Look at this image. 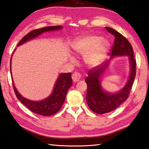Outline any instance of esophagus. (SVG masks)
<instances>
[{
	"label": "esophagus",
	"instance_id": "esophagus-1",
	"mask_svg": "<svg viewBox=\"0 0 149 149\" xmlns=\"http://www.w3.org/2000/svg\"><path fill=\"white\" fill-rule=\"evenodd\" d=\"M81 74L79 73H77V72L74 73V74H73L72 75L73 81H74V83H77V82L79 81L81 79Z\"/></svg>",
	"mask_w": 149,
	"mask_h": 149
}]
</instances>
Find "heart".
<instances>
[{"instance_id": "1", "label": "heart", "mask_w": 149, "mask_h": 149, "mask_svg": "<svg viewBox=\"0 0 149 149\" xmlns=\"http://www.w3.org/2000/svg\"><path fill=\"white\" fill-rule=\"evenodd\" d=\"M109 44L107 40L97 36L79 38L72 44V49L77 54L84 56V61L91 68L99 65L106 58ZM70 61L74 58L70 57Z\"/></svg>"}]
</instances>
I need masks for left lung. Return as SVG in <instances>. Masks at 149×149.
<instances>
[{
    "label": "left lung",
    "mask_w": 149,
    "mask_h": 149,
    "mask_svg": "<svg viewBox=\"0 0 149 149\" xmlns=\"http://www.w3.org/2000/svg\"><path fill=\"white\" fill-rule=\"evenodd\" d=\"M106 29L115 36L111 58L101 67L94 68L88 72V77L85 79L87 84L86 99L88 106L94 113L100 115L113 111L127 99L136 76V61L130 43L118 31L108 27H106ZM120 56L128 57L130 66V75L121 90L115 93H109L102 88V77L112 59Z\"/></svg>",
    "instance_id": "left-lung-1"
}]
</instances>
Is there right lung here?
I'll list each match as a JSON object with an SVG mask.
<instances>
[{"mask_svg": "<svg viewBox=\"0 0 149 149\" xmlns=\"http://www.w3.org/2000/svg\"><path fill=\"white\" fill-rule=\"evenodd\" d=\"M62 29L63 26H56L45 27L42 28V29L34 30L26 34L20 41L17 47L23 45V44L29 42V41L36 38L37 37L42 35L43 33L51 32V31H59ZM15 50L12 54L10 60V71L13 81V86L14 91L18 99L31 111L40 115L50 116L59 111L65 102L66 93H67L68 89L73 84L71 73H61L59 75L54 84V86L53 88L52 93L45 99L41 100H32L28 99L27 98L24 97L18 92L13 83V79L11 74V60L13 54Z\"/></svg>", "mask_w": 149, "mask_h": 149, "instance_id": "obj_1", "label": "right lung"}]
</instances>
